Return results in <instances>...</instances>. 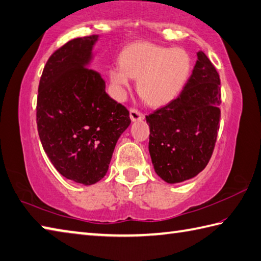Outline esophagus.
Instances as JSON below:
<instances>
[{
	"label": "esophagus",
	"instance_id": "esophagus-1",
	"mask_svg": "<svg viewBox=\"0 0 261 261\" xmlns=\"http://www.w3.org/2000/svg\"><path fill=\"white\" fill-rule=\"evenodd\" d=\"M130 117L132 121H140V120H144V113L142 112H140L138 109H136V107H132V109L130 110Z\"/></svg>",
	"mask_w": 261,
	"mask_h": 261
}]
</instances>
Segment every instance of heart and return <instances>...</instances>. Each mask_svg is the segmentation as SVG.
Instances as JSON below:
<instances>
[{
	"mask_svg": "<svg viewBox=\"0 0 261 261\" xmlns=\"http://www.w3.org/2000/svg\"><path fill=\"white\" fill-rule=\"evenodd\" d=\"M192 69L191 56L182 48H170L148 42L135 43L122 50L120 65L111 66L110 83L116 98L138 79V91L147 104L164 106L181 94Z\"/></svg>",
	"mask_w": 261,
	"mask_h": 261,
	"instance_id": "b5f03b06",
	"label": "heart"
}]
</instances>
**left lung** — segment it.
I'll list each match as a JSON object with an SVG mask.
<instances>
[{
  "label": "left lung",
  "mask_w": 261,
  "mask_h": 261,
  "mask_svg": "<svg viewBox=\"0 0 261 261\" xmlns=\"http://www.w3.org/2000/svg\"><path fill=\"white\" fill-rule=\"evenodd\" d=\"M185 88L170 104L146 115L149 154L158 176L178 183L199 174L215 148L221 120V79L203 52Z\"/></svg>",
  "instance_id": "obj_1"
}]
</instances>
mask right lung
Wrapping results in <instances>:
<instances>
[{"mask_svg": "<svg viewBox=\"0 0 261 261\" xmlns=\"http://www.w3.org/2000/svg\"><path fill=\"white\" fill-rule=\"evenodd\" d=\"M98 36L69 40L49 56L39 80L36 121L46 155L60 174L86 186L101 180L130 125L126 107L106 94L88 68Z\"/></svg>", "mask_w": 261, "mask_h": 261, "instance_id": "add662e5", "label": "right lung"}]
</instances>
